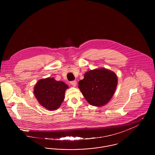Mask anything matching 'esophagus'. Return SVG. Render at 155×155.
<instances>
[{
    "label": "esophagus",
    "mask_w": 155,
    "mask_h": 155,
    "mask_svg": "<svg viewBox=\"0 0 155 155\" xmlns=\"http://www.w3.org/2000/svg\"><path fill=\"white\" fill-rule=\"evenodd\" d=\"M70 84L74 87H75L77 86V81H71V82H70Z\"/></svg>",
    "instance_id": "1"
}]
</instances>
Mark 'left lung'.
<instances>
[{
  "label": "left lung",
  "mask_w": 155,
  "mask_h": 155,
  "mask_svg": "<svg viewBox=\"0 0 155 155\" xmlns=\"http://www.w3.org/2000/svg\"><path fill=\"white\" fill-rule=\"evenodd\" d=\"M78 82V88L91 105L101 107L108 103L118 83L116 73L105 68L91 70Z\"/></svg>",
  "instance_id": "obj_1"
}]
</instances>
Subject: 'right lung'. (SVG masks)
Listing matches in <instances>:
<instances>
[{
	"label": "right lung",
	"instance_id": "1",
	"mask_svg": "<svg viewBox=\"0 0 155 155\" xmlns=\"http://www.w3.org/2000/svg\"><path fill=\"white\" fill-rule=\"evenodd\" d=\"M67 88L68 86L64 82L48 77L37 82L34 87V94L42 106L48 110H55L63 103Z\"/></svg>",
	"mask_w": 155,
	"mask_h": 155
}]
</instances>
